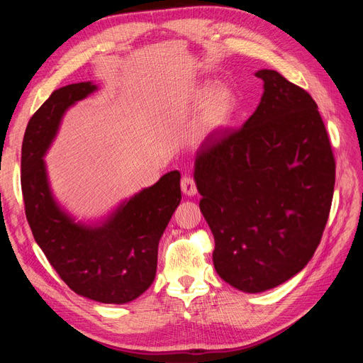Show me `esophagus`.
Segmentation results:
<instances>
[{"label": "esophagus", "instance_id": "1", "mask_svg": "<svg viewBox=\"0 0 363 363\" xmlns=\"http://www.w3.org/2000/svg\"><path fill=\"white\" fill-rule=\"evenodd\" d=\"M180 184H182V191L184 195L194 196L196 194V183L192 177H188V175H186V177L182 179Z\"/></svg>", "mask_w": 363, "mask_h": 363}]
</instances>
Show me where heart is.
<instances>
[{
    "mask_svg": "<svg viewBox=\"0 0 363 363\" xmlns=\"http://www.w3.org/2000/svg\"><path fill=\"white\" fill-rule=\"evenodd\" d=\"M203 95V92H200ZM235 94L224 84H216L204 96L199 113L200 131H215L223 128L235 111Z\"/></svg>",
    "mask_w": 363,
    "mask_h": 363,
    "instance_id": "1",
    "label": "heart"
}]
</instances>
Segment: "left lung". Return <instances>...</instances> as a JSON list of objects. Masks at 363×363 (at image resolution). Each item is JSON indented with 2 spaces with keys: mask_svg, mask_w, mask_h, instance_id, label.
<instances>
[{
  "mask_svg": "<svg viewBox=\"0 0 363 363\" xmlns=\"http://www.w3.org/2000/svg\"><path fill=\"white\" fill-rule=\"evenodd\" d=\"M262 100L245 124L219 128L196 151L200 208L219 277L244 292L276 288L320 245L335 189L324 121L303 87L262 69Z\"/></svg>",
  "mask_w": 363,
  "mask_h": 363,
  "instance_id": "1",
  "label": "left lung"
}]
</instances>
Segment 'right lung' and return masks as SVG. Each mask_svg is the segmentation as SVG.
Masks as SVG:
<instances>
[{"label": "right lung", "mask_w": 363, "mask_h": 363, "mask_svg": "<svg viewBox=\"0 0 363 363\" xmlns=\"http://www.w3.org/2000/svg\"><path fill=\"white\" fill-rule=\"evenodd\" d=\"M95 89L91 82L60 87L30 118L23 140L21 188L33 236L60 279L87 298L123 304L144 294L156 277L159 240L182 200L180 172L164 174L101 227L74 224L52 200L42 157L65 111Z\"/></svg>", "instance_id": "1"}]
</instances>
